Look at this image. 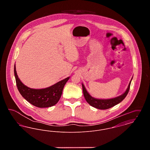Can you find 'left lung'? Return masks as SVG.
Instances as JSON below:
<instances>
[{
	"label": "left lung",
	"mask_w": 150,
	"mask_h": 150,
	"mask_svg": "<svg viewBox=\"0 0 150 150\" xmlns=\"http://www.w3.org/2000/svg\"><path fill=\"white\" fill-rule=\"evenodd\" d=\"M132 79L133 77L131 79V80L130 81L128 86L124 93L119 96H117L113 98H110V99H97V98H94L87 92L85 86H84V84L82 83L84 96L85 97V99L86 100V102L91 106H92V107H95L96 108L100 109V110H106V109L110 108L111 107H114L115 105L120 103L127 96L130 89V86Z\"/></svg>",
	"instance_id": "1"
}]
</instances>
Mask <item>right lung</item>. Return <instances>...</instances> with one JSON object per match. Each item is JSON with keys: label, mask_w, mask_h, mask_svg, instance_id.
Segmentation results:
<instances>
[{"label": "right lung", "mask_w": 150, "mask_h": 150, "mask_svg": "<svg viewBox=\"0 0 150 150\" xmlns=\"http://www.w3.org/2000/svg\"><path fill=\"white\" fill-rule=\"evenodd\" d=\"M16 85L22 96L30 103L39 108L50 107L55 105L60 99L62 91L70 77L58 81L53 86L43 89H33L23 84L18 78L14 66Z\"/></svg>", "instance_id": "add662e5"}]
</instances>
